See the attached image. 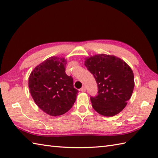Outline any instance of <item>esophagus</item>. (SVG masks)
<instances>
[{"mask_svg":"<svg viewBox=\"0 0 158 158\" xmlns=\"http://www.w3.org/2000/svg\"><path fill=\"white\" fill-rule=\"evenodd\" d=\"M80 90H81V92H85V90H86V89H85V86H83V87H82V88L80 89Z\"/></svg>","mask_w":158,"mask_h":158,"instance_id":"esophagus-1","label":"esophagus"}]
</instances>
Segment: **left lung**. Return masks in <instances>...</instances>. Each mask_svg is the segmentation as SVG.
I'll use <instances>...</instances> for the list:
<instances>
[{"mask_svg":"<svg viewBox=\"0 0 158 158\" xmlns=\"http://www.w3.org/2000/svg\"><path fill=\"white\" fill-rule=\"evenodd\" d=\"M85 66L98 85V94L90 96L94 109L108 117L122 111L130 99L135 87L130 67L120 58L105 54L85 59Z\"/></svg>","mask_w":158,"mask_h":158,"instance_id":"1","label":"left lung"}]
</instances>
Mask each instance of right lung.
<instances>
[{
  "instance_id": "right-lung-1",
  "label": "right lung",
  "mask_w": 158,
  "mask_h": 158,
  "mask_svg": "<svg viewBox=\"0 0 158 158\" xmlns=\"http://www.w3.org/2000/svg\"><path fill=\"white\" fill-rule=\"evenodd\" d=\"M66 64L64 58L51 57L36 66L29 77L33 100L49 115H61L69 110L79 92L74 88L73 77L65 73Z\"/></svg>"
}]
</instances>
